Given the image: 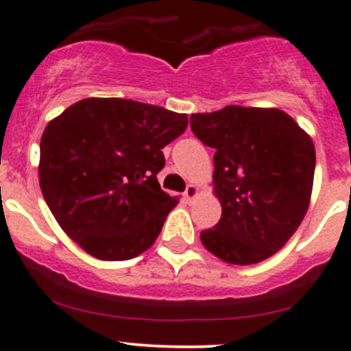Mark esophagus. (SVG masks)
Returning a JSON list of instances; mask_svg holds the SVG:
<instances>
[{"instance_id":"esophagus-1","label":"esophagus","mask_w":351,"mask_h":351,"mask_svg":"<svg viewBox=\"0 0 351 351\" xmlns=\"http://www.w3.org/2000/svg\"><path fill=\"white\" fill-rule=\"evenodd\" d=\"M197 194H199V189H197L196 186H193V184H189L186 189V193H184V197H186L187 201H193Z\"/></svg>"}]
</instances>
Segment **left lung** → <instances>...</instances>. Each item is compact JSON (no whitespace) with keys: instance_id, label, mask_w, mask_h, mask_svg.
Returning a JSON list of instances; mask_svg holds the SVG:
<instances>
[{"instance_id":"obj_1","label":"left lung","mask_w":351,"mask_h":351,"mask_svg":"<svg viewBox=\"0 0 351 351\" xmlns=\"http://www.w3.org/2000/svg\"><path fill=\"white\" fill-rule=\"evenodd\" d=\"M191 128L216 150L213 193L221 219L201 231L206 250L233 265L277 254L308 213L316 165L311 136L282 110L234 104L191 114Z\"/></svg>"}]
</instances>
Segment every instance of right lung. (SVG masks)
<instances>
[{
	"label": "right lung",
	"instance_id": "right-lung-1",
	"mask_svg": "<svg viewBox=\"0 0 351 351\" xmlns=\"http://www.w3.org/2000/svg\"><path fill=\"white\" fill-rule=\"evenodd\" d=\"M186 128L187 114L121 97H86L50 120L38 180L67 237L110 262L149 250L179 202L157 180L162 149Z\"/></svg>",
	"mask_w": 351,
	"mask_h": 351
}]
</instances>
